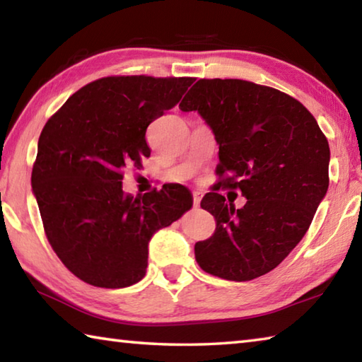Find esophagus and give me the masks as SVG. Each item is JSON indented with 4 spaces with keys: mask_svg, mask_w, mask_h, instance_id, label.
I'll use <instances>...</instances> for the list:
<instances>
[{
    "mask_svg": "<svg viewBox=\"0 0 362 362\" xmlns=\"http://www.w3.org/2000/svg\"><path fill=\"white\" fill-rule=\"evenodd\" d=\"M201 198H203V194H201L199 192H194V193H193V206H194V207H199Z\"/></svg>",
    "mask_w": 362,
    "mask_h": 362,
    "instance_id": "1",
    "label": "esophagus"
}]
</instances>
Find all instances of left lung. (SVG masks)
<instances>
[{
  "instance_id": "8db88e82",
  "label": "left lung",
  "mask_w": 362,
  "mask_h": 362,
  "mask_svg": "<svg viewBox=\"0 0 362 362\" xmlns=\"http://www.w3.org/2000/svg\"><path fill=\"white\" fill-rule=\"evenodd\" d=\"M179 107L203 116L218 144L220 187L201 201L216 231L194 244L196 262L228 281L263 276L305 236L327 193V139L297 99L244 79H199ZM220 187L241 189L248 203L226 205Z\"/></svg>"
}]
</instances>
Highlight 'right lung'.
<instances>
[{
	"label": "right lung",
	"mask_w": 362,
	"mask_h": 362,
	"mask_svg": "<svg viewBox=\"0 0 362 362\" xmlns=\"http://www.w3.org/2000/svg\"><path fill=\"white\" fill-rule=\"evenodd\" d=\"M194 78L107 76L76 90L42 127L32 187L54 252L84 283H139L148 243L180 218L192 193L168 183L144 196L122 192V170L150 156V122L175 107Z\"/></svg>",
	"instance_id": "obj_1"
}]
</instances>
